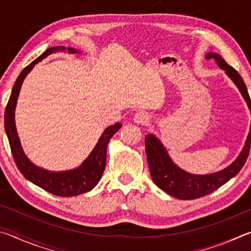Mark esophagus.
Returning <instances> with one entry per match:
<instances>
[{
    "instance_id": "34e87169",
    "label": "esophagus",
    "mask_w": 251,
    "mask_h": 251,
    "mask_svg": "<svg viewBox=\"0 0 251 251\" xmlns=\"http://www.w3.org/2000/svg\"><path fill=\"white\" fill-rule=\"evenodd\" d=\"M134 121L137 123V124H146V123L150 121V117H148L147 114L145 112H137L135 114Z\"/></svg>"
}]
</instances>
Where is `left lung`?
<instances>
[{
	"mask_svg": "<svg viewBox=\"0 0 251 251\" xmlns=\"http://www.w3.org/2000/svg\"><path fill=\"white\" fill-rule=\"evenodd\" d=\"M206 58L215 61L220 69L226 71L227 75L239 88L251 112V100L246 84L239 73L233 67L228 65L226 61L217 53H208L206 55ZM145 146L151 176L155 184L161 190L172 195L175 198L182 199V201H189V199L201 198L208 194H211L240 172V169L244 167L246 160H247L250 151L251 126L247 141H246V145L241 154L238 156V158L233 161L230 166L218 173L210 174V175H192V174L181 171L169 158L164 146L161 145L160 142L154 135L151 134L146 136Z\"/></svg>",
	"mask_w": 251,
	"mask_h": 251,
	"instance_id": "left-lung-1",
	"label": "left lung"
}]
</instances>
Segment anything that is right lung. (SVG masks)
Listing matches in <instances>:
<instances>
[{
  "instance_id": "add662e5",
  "label": "right lung",
  "mask_w": 251,
  "mask_h": 251,
  "mask_svg": "<svg viewBox=\"0 0 251 251\" xmlns=\"http://www.w3.org/2000/svg\"><path fill=\"white\" fill-rule=\"evenodd\" d=\"M64 50L65 48H58V46L48 49L41 56L37 57L35 61H33L31 64L27 65L21 72V74L19 75V77L14 84L10 100H8L5 107L4 124H5V131L8 142H10L12 155H13L16 166H18L19 171L22 173V175L29 181H32L33 184H35L36 186L41 187L42 189L46 190V192L61 197H71L90 192L91 189L94 188L97 185V182L100 181L105 169L106 154H107V151L106 150H107L108 142L113 137V135L121 128L122 125L120 123H116L115 125L107 127L104 130V133L100 138L97 145L95 146L94 151L88 156V158L84 161L82 166L73 169V171L62 173L48 172L42 168L36 167L35 165H33L27 159V157L23 152L22 147H21L14 122V110L21 86H22L25 76L28 74V72L33 69L36 63H39L53 52H58V50ZM69 50L72 54L76 53V50L73 49H69Z\"/></svg>"
}]
</instances>
